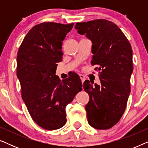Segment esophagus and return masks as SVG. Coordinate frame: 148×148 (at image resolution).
I'll use <instances>...</instances> for the list:
<instances>
[{
    "label": "esophagus",
    "instance_id": "esophagus-1",
    "mask_svg": "<svg viewBox=\"0 0 148 148\" xmlns=\"http://www.w3.org/2000/svg\"><path fill=\"white\" fill-rule=\"evenodd\" d=\"M79 77H80V78H81V79H82V82H84L85 80H86V77H85L84 75H82V74H79Z\"/></svg>",
    "mask_w": 148,
    "mask_h": 148
}]
</instances>
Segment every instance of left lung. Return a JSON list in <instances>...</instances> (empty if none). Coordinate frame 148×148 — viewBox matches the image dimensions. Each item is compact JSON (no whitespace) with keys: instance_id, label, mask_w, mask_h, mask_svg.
<instances>
[{"instance_id":"obj_1","label":"left lung","mask_w":148,"mask_h":148,"mask_svg":"<svg viewBox=\"0 0 148 148\" xmlns=\"http://www.w3.org/2000/svg\"><path fill=\"white\" fill-rule=\"evenodd\" d=\"M81 35L92 42L91 61L100 71V84L90 81L84 89L90 96L86 106L88 123L97 129H108L120 120L131 92L133 51L126 36L118 26L106 19H96L75 26Z\"/></svg>"}]
</instances>
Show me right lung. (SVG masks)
Returning <instances> with one entry per match:
<instances>
[{"instance_id":"obj_1","label":"right lung","mask_w":148,"mask_h":148,"mask_svg":"<svg viewBox=\"0 0 148 148\" xmlns=\"http://www.w3.org/2000/svg\"><path fill=\"white\" fill-rule=\"evenodd\" d=\"M73 25L44 22L35 25L25 36L17 53V75L21 97L34 122L46 130L65 125L66 105L82 90L79 76L60 81L55 75L62 58V41Z\"/></svg>"}]
</instances>
